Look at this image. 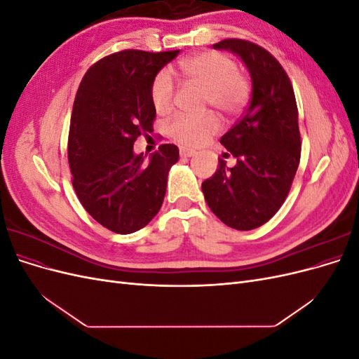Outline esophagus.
Listing matches in <instances>:
<instances>
[{
	"instance_id": "esophagus-1",
	"label": "esophagus",
	"mask_w": 359,
	"mask_h": 359,
	"mask_svg": "<svg viewBox=\"0 0 359 359\" xmlns=\"http://www.w3.org/2000/svg\"><path fill=\"white\" fill-rule=\"evenodd\" d=\"M194 153H196V151L191 149V148H187V147H181L180 148L181 157H191V156H194Z\"/></svg>"
}]
</instances>
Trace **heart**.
<instances>
[{"instance_id":"obj_1","label":"heart","mask_w":359,"mask_h":359,"mask_svg":"<svg viewBox=\"0 0 359 359\" xmlns=\"http://www.w3.org/2000/svg\"><path fill=\"white\" fill-rule=\"evenodd\" d=\"M181 78L203 91V104L214 106L224 115H235L245 106L250 82L238 70L233 58L222 52H203L178 62ZM157 114H168L175 102V83L168 70L158 72L149 88ZM220 130V119L212 112L202 115L178 114L168 123V135L184 145H199Z\"/></svg>"}]
</instances>
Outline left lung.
<instances>
[{
    "label": "left lung",
    "instance_id": "left-lung-1",
    "mask_svg": "<svg viewBox=\"0 0 359 359\" xmlns=\"http://www.w3.org/2000/svg\"><path fill=\"white\" fill-rule=\"evenodd\" d=\"M214 48L241 57L253 90L245 114L220 139L237 165L227 168L219 158V169L202 182V191L224 224L250 231L280 210L295 178L301 158L295 93L281 64L256 43L224 39Z\"/></svg>",
    "mask_w": 359,
    "mask_h": 359
}]
</instances>
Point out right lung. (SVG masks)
I'll use <instances>...</instances> for the list:
<instances>
[{"label":"right lung","mask_w":359,"mask_h":359,"mask_svg":"<svg viewBox=\"0 0 359 359\" xmlns=\"http://www.w3.org/2000/svg\"><path fill=\"white\" fill-rule=\"evenodd\" d=\"M180 50L126 49L88 69L76 93L67 157L76 196L95 222L115 233H133L160 211L177 145L163 144L145 161L135 156L139 136L153 132L154 76Z\"/></svg>","instance_id":"1"}]
</instances>
